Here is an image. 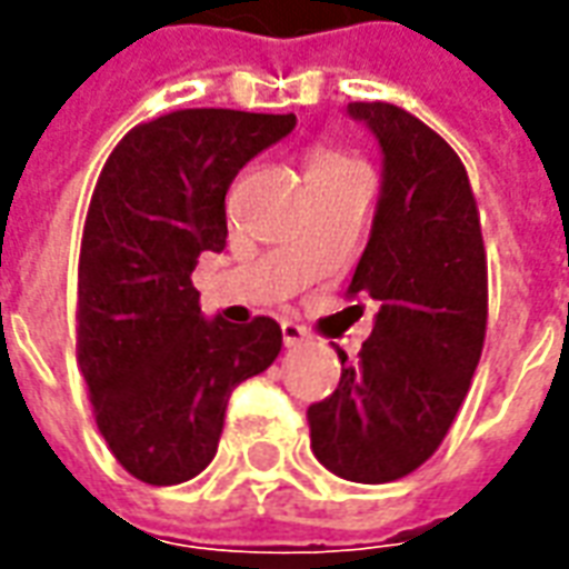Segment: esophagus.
Segmentation results:
<instances>
[{
  "instance_id": "1",
  "label": "esophagus",
  "mask_w": 569,
  "mask_h": 569,
  "mask_svg": "<svg viewBox=\"0 0 569 569\" xmlns=\"http://www.w3.org/2000/svg\"><path fill=\"white\" fill-rule=\"evenodd\" d=\"M280 329H283V345L286 347L308 345V329H305V326H298V322H283Z\"/></svg>"
}]
</instances>
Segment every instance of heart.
Wrapping results in <instances>:
<instances>
[{"label": "heart", "mask_w": 569, "mask_h": 569, "mask_svg": "<svg viewBox=\"0 0 569 569\" xmlns=\"http://www.w3.org/2000/svg\"><path fill=\"white\" fill-rule=\"evenodd\" d=\"M350 167H359L357 161H350L345 154H338V151H320V154H313V161H310V173H341V170H350Z\"/></svg>", "instance_id": "obj_1"}]
</instances>
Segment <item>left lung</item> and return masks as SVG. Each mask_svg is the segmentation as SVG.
Listing matches in <instances>:
<instances>
[{
	"label": "left lung",
	"instance_id": "1",
	"mask_svg": "<svg viewBox=\"0 0 569 569\" xmlns=\"http://www.w3.org/2000/svg\"><path fill=\"white\" fill-rule=\"evenodd\" d=\"M383 154L381 194L350 296L378 305L375 329L332 396L308 408L310 448L329 472L383 485L415 472L448 436L488 326V261L457 151L390 103H350Z\"/></svg>",
	"mask_w": 569,
	"mask_h": 569
}]
</instances>
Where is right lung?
Returning a JSON list of instances; mask_svg holds the SVG:
<instances>
[{
  "label": "right lung",
  "instance_id": "right-lung-1",
  "mask_svg": "<svg viewBox=\"0 0 569 569\" xmlns=\"http://www.w3.org/2000/svg\"><path fill=\"white\" fill-rule=\"evenodd\" d=\"M296 116L182 109L133 128L93 188L79 259V369L116 460L146 485L200 476L228 396L271 366V317L231 326L200 313L191 271L222 252L224 194Z\"/></svg>",
  "mask_w": 569,
  "mask_h": 569
}]
</instances>
